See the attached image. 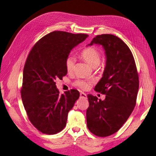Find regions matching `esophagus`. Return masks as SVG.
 <instances>
[{
	"instance_id": "obj_1",
	"label": "esophagus",
	"mask_w": 156,
	"mask_h": 156,
	"mask_svg": "<svg viewBox=\"0 0 156 156\" xmlns=\"http://www.w3.org/2000/svg\"><path fill=\"white\" fill-rule=\"evenodd\" d=\"M80 97L81 98H87V94L85 93L84 92H81V94H80Z\"/></svg>"
}]
</instances>
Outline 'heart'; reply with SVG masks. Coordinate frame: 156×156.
<instances>
[{"label":"heart","instance_id":"1","mask_svg":"<svg viewBox=\"0 0 156 156\" xmlns=\"http://www.w3.org/2000/svg\"><path fill=\"white\" fill-rule=\"evenodd\" d=\"M82 57L84 60L92 67H97L100 63L101 55L100 51L94 48H88L83 50L81 53ZM75 64V58L72 55H69L66 59V68L68 72H72ZM92 82L87 79H77L75 82V86L87 90L89 88Z\"/></svg>","mask_w":156,"mask_h":156}]
</instances>
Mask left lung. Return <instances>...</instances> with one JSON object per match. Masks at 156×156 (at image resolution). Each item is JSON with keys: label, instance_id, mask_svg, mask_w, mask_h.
<instances>
[{"label": "left lung", "instance_id": "1", "mask_svg": "<svg viewBox=\"0 0 156 156\" xmlns=\"http://www.w3.org/2000/svg\"><path fill=\"white\" fill-rule=\"evenodd\" d=\"M93 44L101 45L105 51L106 66L94 90L105 94V99L98 100L96 96L88 94L87 123L93 134L107 136L119 131L133 111L139 75L133 54L119 37L98 35L88 45Z\"/></svg>", "mask_w": 156, "mask_h": 156}]
</instances>
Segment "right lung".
Listing matches in <instances>:
<instances>
[{
    "label": "right lung",
    "mask_w": 156,
    "mask_h": 156,
    "mask_svg": "<svg viewBox=\"0 0 156 156\" xmlns=\"http://www.w3.org/2000/svg\"><path fill=\"white\" fill-rule=\"evenodd\" d=\"M88 34L54 31L33 47L23 69L21 90L31 123L41 133L55 134L66 125L68 115L80 96L72 89L60 94L56 80L67 74L66 59Z\"/></svg>",
    "instance_id": "obj_1"
}]
</instances>
